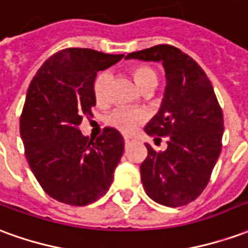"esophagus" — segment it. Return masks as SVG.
<instances>
[{"instance_id": "1", "label": "esophagus", "mask_w": 248, "mask_h": 248, "mask_svg": "<svg viewBox=\"0 0 248 248\" xmlns=\"http://www.w3.org/2000/svg\"><path fill=\"white\" fill-rule=\"evenodd\" d=\"M133 138H131V137H124V143H126V145H129L130 142H133Z\"/></svg>"}]
</instances>
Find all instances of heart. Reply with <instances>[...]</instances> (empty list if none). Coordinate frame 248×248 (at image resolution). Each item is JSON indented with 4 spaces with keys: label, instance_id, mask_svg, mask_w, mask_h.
I'll return each mask as SVG.
<instances>
[{
    "label": "heart",
    "instance_id": "heart-1",
    "mask_svg": "<svg viewBox=\"0 0 248 248\" xmlns=\"http://www.w3.org/2000/svg\"><path fill=\"white\" fill-rule=\"evenodd\" d=\"M130 73H131L135 85L140 87V90L145 89L146 86H155L156 85V73L151 69L150 66H134L130 69ZM108 81H110V74L106 71H102L95 77L94 83H93V93H94V97L98 102H103L106 99ZM142 119H143V114L138 110L117 108L108 114L106 122H108V124L121 130V131L131 133L142 122Z\"/></svg>",
    "mask_w": 248,
    "mask_h": 248
}]
</instances>
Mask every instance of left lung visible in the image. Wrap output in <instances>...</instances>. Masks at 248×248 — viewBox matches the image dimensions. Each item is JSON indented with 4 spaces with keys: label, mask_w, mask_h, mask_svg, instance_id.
Instances as JSON below:
<instances>
[{
    "label": "left lung",
    "mask_w": 248,
    "mask_h": 248,
    "mask_svg": "<svg viewBox=\"0 0 248 248\" xmlns=\"http://www.w3.org/2000/svg\"><path fill=\"white\" fill-rule=\"evenodd\" d=\"M161 62L166 90L161 108L146 124L155 140L167 137V149L150 145L140 165L146 194L159 204L179 207L195 201L207 186L222 150L223 114L213 85L201 66L171 45L134 51L126 60Z\"/></svg>",
    "instance_id": "left-lung-1"
}]
</instances>
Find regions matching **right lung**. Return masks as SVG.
<instances>
[{
	"instance_id": "1",
	"label": "right lung",
	"mask_w": 248,
	"mask_h": 248,
	"mask_svg": "<svg viewBox=\"0 0 248 248\" xmlns=\"http://www.w3.org/2000/svg\"><path fill=\"white\" fill-rule=\"evenodd\" d=\"M122 58L69 47L46 60L30 82L19 121L25 155L44 191L58 202L86 206L111 186L124 137L105 127L93 142L78 126L83 117H93L97 71Z\"/></svg>"
}]
</instances>
